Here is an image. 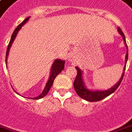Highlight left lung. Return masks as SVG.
I'll return each instance as SVG.
<instances>
[{
  "instance_id": "1",
  "label": "left lung",
  "mask_w": 132,
  "mask_h": 132,
  "mask_svg": "<svg viewBox=\"0 0 132 132\" xmlns=\"http://www.w3.org/2000/svg\"><path fill=\"white\" fill-rule=\"evenodd\" d=\"M118 31L119 32V34L122 36V37L127 50V54H126L125 56V67H124L123 73L122 74V76H121L120 80L118 81L115 85L109 89H107V90L105 91L90 90V89H89L86 87L84 83L83 78H82V71H81L78 67H77V66L76 67L78 73H77V76H76V78L73 82L74 88H75L76 93L78 94V95L82 98L86 100V101H91V102L101 101V99H103V98H106V97H107L109 95H111V94H113L118 89V87L120 85L121 82L122 80L124 74H125V71L126 69V63H127V59H128V47H127V45L126 43L125 36L123 32L122 31L120 27H118Z\"/></svg>"
}]
</instances>
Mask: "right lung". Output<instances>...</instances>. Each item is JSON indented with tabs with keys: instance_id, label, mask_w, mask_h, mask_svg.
Here are the masks:
<instances>
[{
	"instance_id": "right-lung-1",
	"label": "right lung",
	"mask_w": 132,
	"mask_h": 132,
	"mask_svg": "<svg viewBox=\"0 0 132 132\" xmlns=\"http://www.w3.org/2000/svg\"><path fill=\"white\" fill-rule=\"evenodd\" d=\"M30 18V16L27 17L26 19H24V21L21 22V24H19V26L16 27L15 30L13 32V34L12 35L11 39L10 40V43L8 44V46H7V49L6 52V57H5V63H7V56L9 54V51H10V49L11 47L12 44L13 43L14 39L16 38V35H17V33L19 32V31L21 29V26H23L24 24H25L28 21V20ZM64 63H65V61L64 60H61L59 59H55V61H54L53 64L51 67V71H50V78H49V80H47V82L46 83V85L45 87L43 92H42L38 96H36V97H34V98H31V99H40V98H43L44 96L46 95L48 93V92L50 91V88H51L52 85H53L54 80L56 78L58 74H59L61 73V71H63V69H64ZM18 94V93H16Z\"/></svg>"
}]
</instances>
